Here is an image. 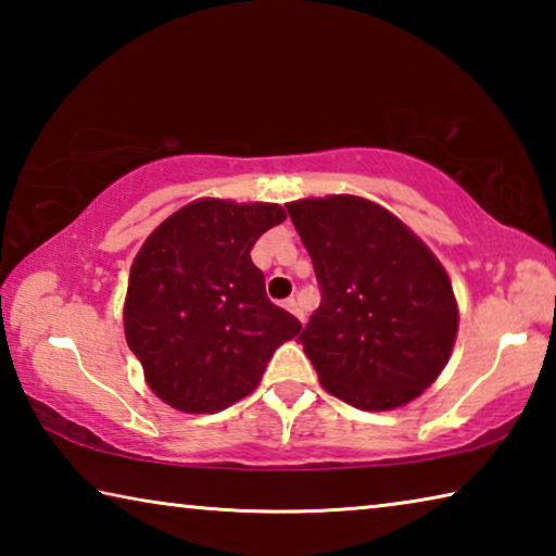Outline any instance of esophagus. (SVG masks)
<instances>
[{
	"mask_svg": "<svg viewBox=\"0 0 556 556\" xmlns=\"http://www.w3.org/2000/svg\"><path fill=\"white\" fill-rule=\"evenodd\" d=\"M285 308H287V312L294 314L301 324H304V312H301V308H299V301H296L294 296H291V299H287V301H285Z\"/></svg>",
	"mask_w": 556,
	"mask_h": 556,
	"instance_id": "obj_1",
	"label": "esophagus"
}]
</instances>
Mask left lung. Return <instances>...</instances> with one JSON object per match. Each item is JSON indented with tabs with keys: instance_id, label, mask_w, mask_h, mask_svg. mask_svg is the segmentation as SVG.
<instances>
[{
	"instance_id": "left-lung-1",
	"label": "left lung",
	"mask_w": 556,
	"mask_h": 556,
	"mask_svg": "<svg viewBox=\"0 0 556 556\" xmlns=\"http://www.w3.org/2000/svg\"><path fill=\"white\" fill-rule=\"evenodd\" d=\"M287 211L321 289L299 336L318 380L368 412L419 397L458 331L454 289L434 252L397 215L357 195L304 199Z\"/></svg>"
}]
</instances>
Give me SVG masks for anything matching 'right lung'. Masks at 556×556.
Masks as SVG:
<instances>
[{"instance_id":"add662e5","label":"right lung","mask_w":556,"mask_h":556,"mask_svg":"<svg viewBox=\"0 0 556 556\" xmlns=\"http://www.w3.org/2000/svg\"><path fill=\"white\" fill-rule=\"evenodd\" d=\"M287 218L277 203L201 199L159 225L129 269L125 336L144 380L174 409L213 414L257 388L299 318L271 304L250 257Z\"/></svg>"}]
</instances>
